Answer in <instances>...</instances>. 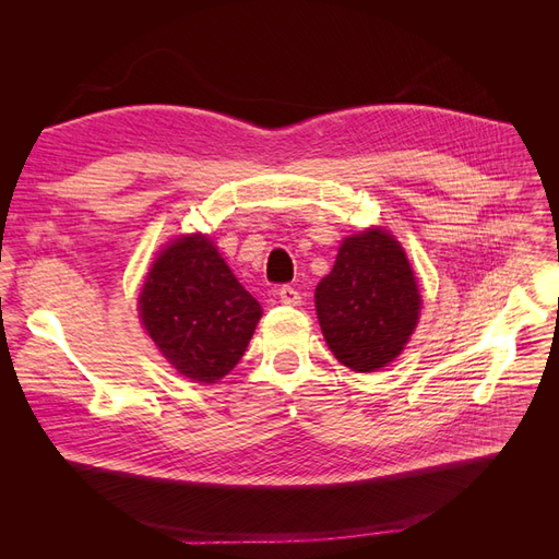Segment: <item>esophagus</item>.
<instances>
[{
    "instance_id": "obj_1",
    "label": "esophagus",
    "mask_w": 559,
    "mask_h": 559,
    "mask_svg": "<svg viewBox=\"0 0 559 559\" xmlns=\"http://www.w3.org/2000/svg\"><path fill=\"white\" fill-rule=\"evenodd\" d=\"M277 296L284 306H300V294L294 289V286H280Z\"/></svg>"
}]
</instances>
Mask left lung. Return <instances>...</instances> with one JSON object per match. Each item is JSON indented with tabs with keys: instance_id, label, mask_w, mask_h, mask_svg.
I'll return each instance as SVG.
<instances>
[{
	"instance_id": "8db88e82",
	"label": "left lung",
	"mask_w": 559,
	"mask_h": 559,
	"mask_svg": "<svg viewBox=\"0 0 559 559\" xmlns=\"http://www.w3.org/2000/svg\"><path fill=\"white\" fill-rule=\"evenodd\" d=\"M321 333L333 357L357 373L392 364L421 314L415 267L392 230L370 226L343 238L314 289Z\"/></svg>"
}]
</instances>
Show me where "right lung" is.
I'll return each instance as SVG.
<instances>
[{
    "label": "right lung",
    "mask_w": 559,
    "mask_h": 559,
    "mask_svg": "<svg viewBox=\"0 0 559 559\" xmlns=\"http://www.w3.org/2000/svg\"><path fill=\"white\" fill-rule=\"evenodd\" d=\"M142 329L179 376L226 378L245 357L263 314L207 233H183L151 261L138 294Z\"/></svg>",
    "instance_id": "obj_1"
}]
</instances>
